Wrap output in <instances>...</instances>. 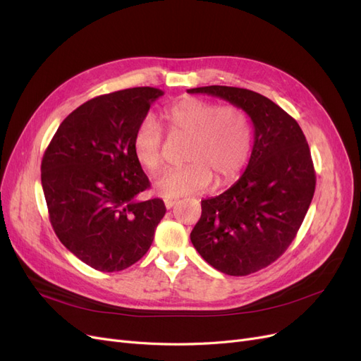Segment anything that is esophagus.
Wrapping results in <instances>:
<instances>
[{"label": "esophagus", "mask_w": 361, "mask_h": 361, "mask_svg": "<svg viewBox=\"0 0 361 361\" xmlns=\"http://www.w3.org/2000/svg\"><path fill=\"white\" fill-rule=\"evenodd\" d=\"M164 203H166L167 209H170V207H173L174 204L178 203V199H174V197H166V199H164Z\"/></svg>", "instance_id": "34e87169"}]
</instances>
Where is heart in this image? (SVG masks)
I'll return each instance as SVG.
<instances>
[{"label": "heart", "instance_id": "b5f03b06", "mask_svg": "<svg viewBox=\"0 0 361 361\" xmlns=\"http://www.w3.org/2000/svg\"><path fill=\"white\" fill-rule=\"evenodd\" d=\"M161 120L171 135L188 137L183 167L164 171L154 188L164 197H180L206 190L212 182L228 183L248 159L253 130L247 113L239 106H220L212 101L185 96L166 106ZM137 161L149 171L162 164V134L152 118H145L133 137Z\"/></svg>", "mask_w": 361, "mask_h": 361}]
</instances>
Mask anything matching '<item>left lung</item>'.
Masks as SVG:
<instances>
[{"instance_id": "left-lung-1", "label": "left lung", "mask_w": 361, "mask_h": 361, "mask_svg": "<svg viewBox=\"0 0 361 361\" xmlns=\"http://www.w3.org/2000/svg\"><path fill=\"white\" fill-rule=\"evenodd\" d=\"M187 92L221 97L253 122L245 171L223 194L202 200L191 232L194 248L211 267L248 276L285 253L309 211L316 185L310 149L297 120L265 96L227 85Z\"/></svg>"}]
</instances>
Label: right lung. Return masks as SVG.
I'll list each match as a JSON object with an SVG mask.
<instances>
[{"label":"right lung","instance_id":"obj_1","mask_svg":"<svg viewBox=\"0 0 361 361\" xmlns=\"http://www.w3.org/2000/svg\"><path fill=\"white\" fill-rule=\"evenodd\" d=\"M164 92L134 87L76 108L42 159V188L54 232L89 267L122 271L143 257L166 214L161 199L137 200L150 187L133 152L137 126Z\"/></svg>","mask_w":361,"mask_h":361}]
</instances>
